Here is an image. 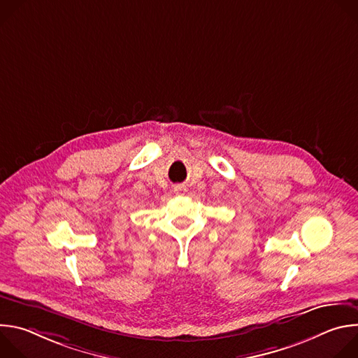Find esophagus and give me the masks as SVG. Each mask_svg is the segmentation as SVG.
Listing matches in <instances>:
<instances>
[{"mask_svg": "<svg viewBox=\"0 0 358 358\" xmlns=\"http://www.w3.org/2000/svg\"><path fill=\"white\" fill-rule=\"evenodd\" d=\"M174 191H176V194H182L185 191V187L184 185H177V187H174Z\"/></svg>", "mask_w": 358, "mask_h": 358, "instance_id": "obj_1", "label": "esophagus"}]
</instances>
